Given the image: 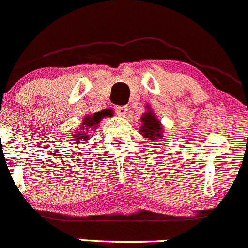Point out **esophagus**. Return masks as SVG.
Here are the masks:
<instances>
[{"mask_svg": "<svg viewBox=\"0 0 248 248\" xmlns=\"http://www.w3.org/2000/svg\"><path fill=\"white\" fill-rule=\"evenodd\" d=\"M114 109H116L117 114H119V116H125V114L127 113L126 106H116L114 107Z\"/></svg>", "mask_w": 248, "mask_h": 248, "instance_id": "34e87169", "label": "esophagus"}]
</instances>
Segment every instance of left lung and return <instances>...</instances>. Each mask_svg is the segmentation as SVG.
<instances>
[{
  "mask_svg": "<svg viewBox=\"0 0 248 248\" xmlns=\"http://www.w3.org/2000/svg\"><path fill=\"white\" fill-rule=\"evenodd\" d=\"M140 131L147 139L158 141L159 137L161 136V124L152 112H147L142 117V126Z\"/></svg>",
  "mask_w": 248,
  "mask_h": 248,
  "instance_id": "1",
  "label": "left lung"
}]
</instances>
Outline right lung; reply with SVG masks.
I'll use <instances>...</instances> for the list:
<instances>
[{"mask_svg": "<svg viewBox=\"0 0 248 248\" xmlns=\"http://www.w3.org/2000/svg\"><path fill=\"white\" fill-rule=\"evenodd\" d=\"M104 116H106L105 112H97V113L92 114V116H87L83 121V127L82 131H76L75 135H72L73 141H82V140H88L89 139V132L93 129H96L97 124L101 121V118H104ZM77 143V142H76Z\"/></svg>", "mask_w": 248, "mask_h": 248, "instance_id": "add662e5", "label": "right lung"}]
</instances>
